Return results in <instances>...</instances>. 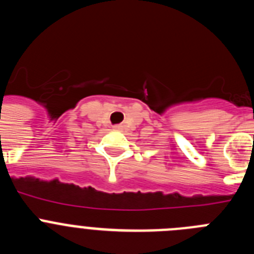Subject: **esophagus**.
<instances>
[{"label": "esophagus", "mask_w": 254, "mask_h": 254, "mask_svg": "<svg viewBox=\"0 0 254 254\" xmlns=\"http://www.w3.org/2000/svg\"><path fill=\"white\" fill-rule=\"evenodd\" d=\"M116 128H117V129H120V128H121V127H120V126H117Z\"/></svg>", "instance_id": "34e87169"}]
</instances>
